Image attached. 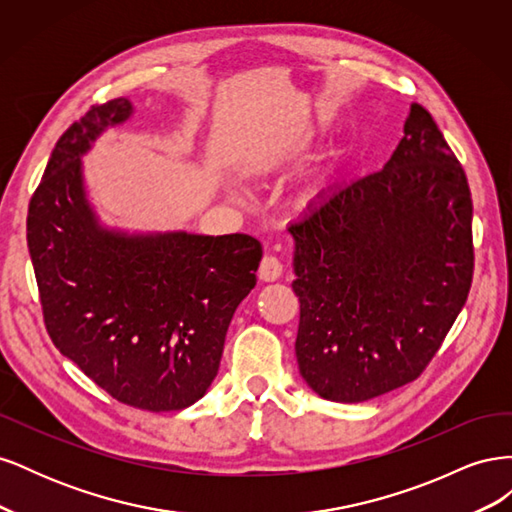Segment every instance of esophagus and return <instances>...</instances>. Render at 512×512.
I'll list each match as a JSON object with an SVG mask.
<instances>
[{
    "instance_id": "esophagus-1",
    "label": "esophagus",
    "mask_w": 512,
    "mask_h": 512,
    "mask_svg": "<svg viewBox=\"0 0 512 512\" xmlns=\"http://www.w3.org/2000/svg\"><path fill=\"white\" fill-rule=\"evenodd\" d=\"M282 271H284V265H282L280 258H277V256H273V254H265V258L260 260V269H258L260 280H265V282H275V280H280Z\"/></svg>"
}]
</instances>
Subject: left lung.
Listing matches in <instances>:
<instances>
[{"instance_id": "obj_1", "label": "left lung", "mask_w": 512, "mask_h": 512, "mask_svg": "<svg viewBox=\"0 0 512 512\" xmlns=\"http://www.w3.org/2000/svg\"><path fill=\"white\" fill-rule=\"evenodd\" d=\"M288 230L305 382L359 404L421 376L474 273L468 177L425 108L410 106L382 170L322 194Z\"/></svg>"}]
</instances>
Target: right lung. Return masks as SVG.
Returning <instances> with one entry per match:
<instances>
[{
	"mask_svg": "<svg viewBox=\"0 0 512 512\" xmlns=\"http://www.w3.org/2000/svg\"><path fill=\"white\" fill-rule=\"evenodd\" d=\"M126 98L91 106L61 134L27 213L46 331L85 376L149 412L192 406L218 376L228 324L256 286L250 235H123L98 224L81 156L126 121Z\"/></svg>",
	"mask_w": 512,
	"mask_h": 512,
	"instance_id": "obj_1",
	"label": "right lung"
}]
</instances>
